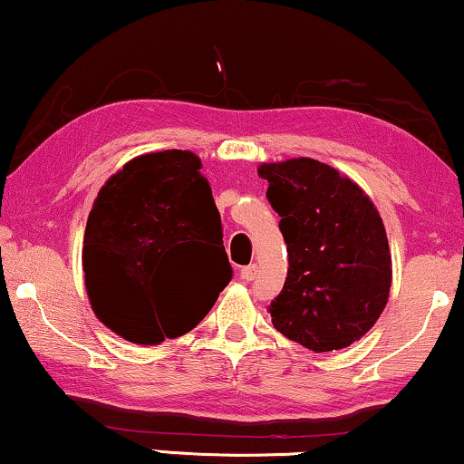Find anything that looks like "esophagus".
<instances>
[{
	"mask_svg": "<svg viewBox=\"0 0 464 464\" xmlns=\"http://www.w3.org/2000/svg\"><path fill=\"white\" fill-rule=\"evenodd\" d=\"M255 276H257V266L251 264V266H245L243 270H240V278H243L245 282H251L255 280Z\"/></svg>",
	"mask_w": 464,
	"mask_h": 464,
	"instance_id": "1",
	"label": "esophagus"
}]
</instances>
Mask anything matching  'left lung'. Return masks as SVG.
<instances>
[{"instance_id": "1", "label": "left lung", "mask_w": 464, "mask_h": 464, "mask_svg": "<svg viewBox=\"0 0 464 464\" xmlns=\"http://www.w3.org/2000/svg\"><path fill=\"white\" fill-rule=\"evenodd\" d=\"M286 243L285 286L267 312L286 339L312 352L352 345L385 310L392 255L372 200L314 159L259 165Z\"/></svg>"}]
</instances>
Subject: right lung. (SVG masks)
<instances>
[{
  "label": "right lung",
  "mask_w": 464,
  "mask_h": 464,
  "mask_svg": "<svg viewBox=\"0 0 464 464\" xmlns=\"http://www.w3.org/2000/svg\"><path fill=\"white\" fill-rule=\"evenodd\" d=\"M200 159L188 150L138 157L100 190L83 238L92 307L121 337L157 345L192 331L232 280L221 218ZM194 247L218 287L186 292L181 274Z\"/></svg>",
  "instance_id": "obj_1"
}]
</instances>
